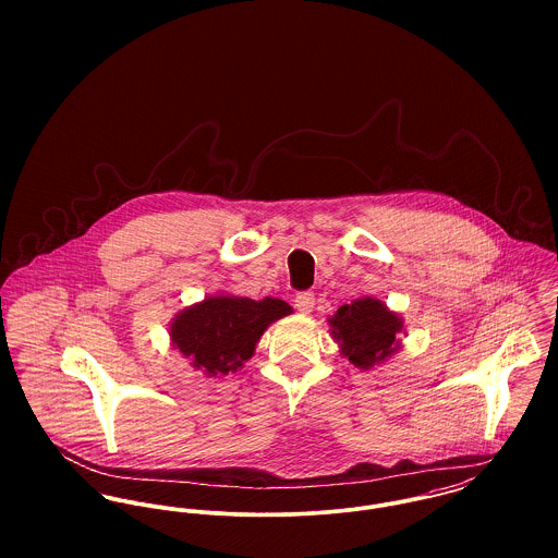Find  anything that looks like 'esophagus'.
<instances>
[{
  "label": "esophagus",
  "mask_w": 558,
  "mask_h": 558,
  "mask_svg": "<svg viewBox=\"0 0 558 558\" xmlns=\"http://www.w3.org/2000/svg\"><path fill=\"white\" fill-rule=\"evenodd\" d=\"M314 305H316V296L312 292H301L296 294L294 299V307L301 312V314H312L314 312Z\"/></svg>",
  "instance_id": "obj_1"
}]
</instances>
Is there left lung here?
<instances>
[{"label":"left lung","instance_id":"8db88e82","mask_svg":"<svg viewBox=\"0 0 558 558\" xmlns=\"http://www.w3.org/2000/svg\"><path fill=\"white\" fill-rule=\"evenodd\" d=\"M328 326L339 352L363 372L389 361L401 348V335H405L401 316L372 296L341 305L328 318Z\"/></svg>","mask_w":558,"mask_h":558}]
</instances>
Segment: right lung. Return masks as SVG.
Returning <instances> with one entry per match:
<instances>
[{
  "mask_svg": "<svg viewBox=\"0 0 558 558\" xmlns=\"http://www.w3.org/2000/svg\"><path fill=\"white\" fill-rule=\"evenodd\" d=\"M292 314V307L279 299H244L232 294L206 296L182 310L169 322V339L195 369L206 376H228L239 372L255 352L264 330Z\"/></svg>",
  "mask_w": 558,
  "mask_h": 558,
  "instance_id": "1",
  "label": "right lung"
}]
</instances>
